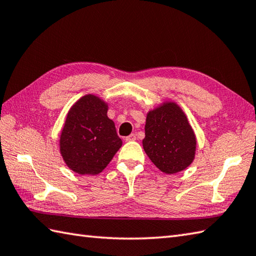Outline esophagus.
<instances>
[{
	"mask_svg": "<svg viewBox=\"0 0 256 256\" xmlns=\"http://www.w3.org/2000/svg\"><path fill=\"white\" fill-rule=\"evenodd\" d=\"M136 140V135H135L134 133L130 134L128 136L125 138V140H126V142H131V140Z\"/></svg>",
	"mask_w": 256,
	"mask_h": 256,
	"instance_id": "obj_1",
	"label": "esophagus"
}]
</instances>
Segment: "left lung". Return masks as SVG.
Here are the masks:
<instances>
[{"instance_id": "obj_1", "label": "left lung", "mask_w": 256, "mask_h": 256, "mask_svg": "<svg viewBox=\"0 0 256 256\" xmlns=\"http://www.w3.org/2000/svg\"><path fill=\"white\" fill-rule=\"evenodd\" d=\"M196 136L182 110L165 102L146 116L143 148L154 165L166 174L184 170L194 158Z\"/></svg>"}]
</instances>
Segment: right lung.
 <instances>
[{
  "label": "right lung",
  "mask_w": 256,
  "mask_h": 256,
  "mask_svg": "<svg viewBox=\"0 0 256 256\" xmlns=\"http://www.w3.org/2000/svg\"><path fill=\"white\" fill-rule=\"evenodd\" d=\"M106 113V103L92 94L81 98L68 112L59 145L64 160L74 172H101L122 146Z\"/></svg>",
  "instance_id": "1"
}]
</instances>
